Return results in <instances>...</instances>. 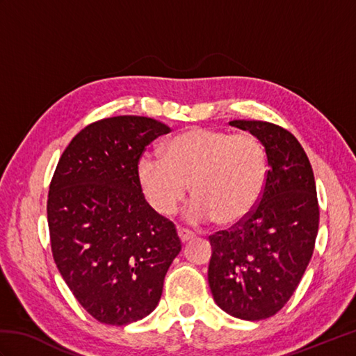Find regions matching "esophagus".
<instances>
[{"label":"esophagus","instance_id":"1","mask_svg":"<svg viewBox=\"0 0 356 356\" xmlns=\"http://www.w3.org/2000/svg\"><path fill=\"white\" fill-rule=\"evenodd\" d=\"M177 234H179V238H180V241H182V243H186V241H190L195 237L194 232L188 231L185 228H177Z\"/></svg>","mask_w":356,"mask_h":356}]
</instances>
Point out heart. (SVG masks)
Wrapping results in <instances>:
<instances>
[{
  "label": "heart",
  "instance_id": "b5f03b06",
  "mask_svg": "<svg viewBox=\"0 0 356 356\" xmlns=\"http://www.w3.org/2000/svg\"><path fill=\"white\" fill-rule=\"evenodd\" d=\"M268 149L252 133L191 128L172 138L165 154L143 153L136 166L143 197L161 216H171L184 202L188 185L193 200L185 216L193 223L214 218L238 223L252 213L268 182Z\"/></svg>",
  "mask_w": 356,
  "mask_h": 356
}]
</instances>
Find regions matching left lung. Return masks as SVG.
<instances>
[{
	"instance_id": "1",
	"label": "left lung",
	"mask_w": 356,
	"mask_h": 356,
	"mask_svg": "<svg viewBox=\"0 0 356 356\" xmlns=\"http://www.w3.org/2000/svg\"><path fill=\"white\" fill-rule=\"evenodd\" d=\"M268 149V182L259 205L229 231L209 236L208 283L217 306L259 321L282 309L314 252L320 208L311 162L295 136L263 120H231Z\"/></svg>"
}]
</instances>
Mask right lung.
<instances>
[{"mask_svg":"<svg viewBox=\"0 0 356 356\" xmlns=\"http://www.w3.org/2000/svg\"><path fill=\"white\" fill-rule=\"evenodd\" d=\"M170 131L151 118L101 119L74 136L53 174V259L79 305L104 324L125 326L153 312L182 249L176 226L148 205L136 174L145 147Z\"/></svg>","mask_w":356,"mask_h":356,"instance_id":"right-lung-1","label":"right lung"}]
</instances>
